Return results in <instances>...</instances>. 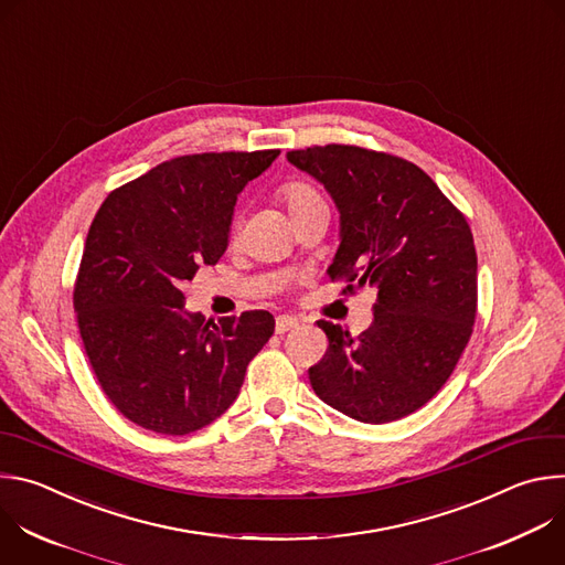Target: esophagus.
Here are the masks:
<instances>
[{
    "mask_svg": "<svg viewBox=\"0 0 565 565\" xmlns=\"http://www.w3.org/2000/svg\"><path fill=\"white\" fill-rule=\"evenodd\" d=\"M299 324H301L299 317H295V315H279L277 321H275V331H277L279 335H284V333L297 329Z\"/></svg>",
    "mask_w": 565,
    "mask_h": 565,
    "instance_id": "esophagus-1",
    "label": "esophagus"
}]
</instances>
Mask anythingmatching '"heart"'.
Returning a JSON list of instances; mask_svg holds the SVG:
<instances>
[{
  "label": "heart",
  "instance_id": "b5f03b06",
  "mask_svg": "<svg viewBox=\"0 0 565 565\" xmlns=\"http://www.w3.org/2000/svg\"><path fill=\"white\" fill-rule=\"evenodd\" d=\"M281 196H284V201L288 203V210H292V207H297V205H301V203H306V201L319 199L308 185H301V183H290V185H286V188L281 190Z\"/></svg>",
  "mask_w": 565,
  "mask_h": 565
}]
</instances>
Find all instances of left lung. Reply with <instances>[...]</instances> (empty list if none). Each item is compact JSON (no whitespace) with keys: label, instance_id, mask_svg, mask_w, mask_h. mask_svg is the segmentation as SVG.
Masks as SVG:
<instances>
[{"label":"left lung","instance_id":"1","mask_svg":"<svg viewBox=\"0 0 565 565\" xmlns=\"http://www.w3.org/2000/svg\"><path fill=\"white\" fill-rule=\"evenodd\" d=\"M286 158L324 185L340 212L331 279L349 277L377 295L373 324L358 338L317 321L329 351L308 371L312 391L360 423L405 418L440 391L469 342L478 273L471 230L409 160L351 145Z\"/></svg>","mask_w":565,"mask_h":565}]
</instances>
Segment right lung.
Returning a JSON list of instances; mask_svg holds the SVG:
<instances>
[{
	"mask_svg": "<svg viewBox=\"0 0 565 565\" xmlns=\"http://www.w3.org/2000/svg\"><path fill=\"white\" fill-rule=\"evenodd\" d=\"M279 149L172 158L100 205L73 290L92 369L142 429L185 436L223 416L275 333L268 310L221 317L185 308L183 281L227 248L236 196Z\"/></svg>",
	"mask_w": 565,
	"mask_h": 565,
	"instance_id": "right-lung-1",
	"label": "right lung"
}]
</instances>
